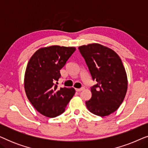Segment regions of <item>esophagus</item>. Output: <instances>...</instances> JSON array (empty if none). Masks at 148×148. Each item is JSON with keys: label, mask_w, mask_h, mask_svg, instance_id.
I'll use <instances>...</instances> for the list:
<instances>
[{"label": "esophagus", "mask_w": 148, "mask_h": 148, "mask_svg": "<svg viewBox=\"0 0 148 148\" xmlns=\"http://www.w3.org/2000/svg\"><path fill=\"white\" fill-rule=\"evenodd\" d=\"M85 89V88L84 87H82V88H78V89H75V90L77 91V92H81V91H82V90H84Z\"/></svg>", "instance_id": "34e87169"}]
</instances>
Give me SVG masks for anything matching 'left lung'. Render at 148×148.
<instances>
[{
    "instance_id": "obj_1",
    "label": "left lung",
    "mask_w": 148,
    "mask_h": 148,
    "mask_svg": "<svg viewBox=\"0 0 148 148\" xmlns=\"http://www.w3.org/2000/svg\"><path fill=\"white\" fill-rule=\"evenodd\" d=\"M93 81L92 98L86 101L91 112L104 116L114 112L124 100L127 90V77L120 57L112 50L98 44L79 47Z\"/></svg>"
}]
</instances>
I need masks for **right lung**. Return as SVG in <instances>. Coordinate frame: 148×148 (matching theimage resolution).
Returning <instances> with one entry per match:
<instances>
[{
    "mask_svg": "<svg viewBox=\"0 0 148 148\" xmlns=\"http://www.w3.org/2000/svg\"><path fill=\"white\" fill-rule=\"evenodd\" d=\"M74 47L52 46L38 50L26 68L24 87L33 106L44 116L61 114L74 96V88H57L60 70L75 51Z\"/></svg>",
    "mask_w": 148,
    "mask_h": 148,
    "instance_id": "1",
    "label": "right lung"
}]
</instances>
